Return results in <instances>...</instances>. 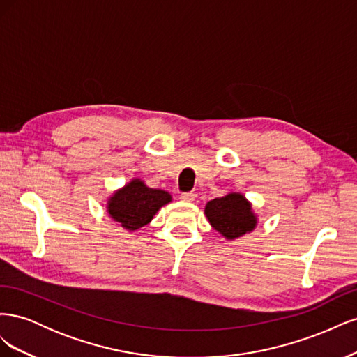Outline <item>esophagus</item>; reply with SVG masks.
I'll return each mask as SVG.
<instances>
[{"mask_svg": "<svg viewBox=\"0 0 357 357\" xmlns=\"http://www.w3.org/2000/svg\"><path fill=\"white\" fill-rule=\"evenodd\" d=\"M195 198H197V195L193 192H188V193H181L180 195V199L183 201V202H193L195 201Z\"/></svg>", "mask_w": 357, "mask_h": 357, "instance_id": "34e87169", "label": "esophagus"}]
</instances>
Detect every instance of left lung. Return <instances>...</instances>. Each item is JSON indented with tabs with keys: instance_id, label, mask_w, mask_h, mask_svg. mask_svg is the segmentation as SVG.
Wrapping results in <instances>:
<instances>
[{
	"instance_id": "left-lung-1",
	"label": "left lung",
	"mask_w": 357,
	"mask_h": 357,
	"mask_svg": "<svg viewBox=\"0 0 357 357\" xmlns=\"http://www.w3.org/2000/svg\"><path fill=\"white\" fill-rule=\"evenodd\" d=\"M205 218L225 240L234 241L250 234L259 223L253 204L241 192H229L205 204Z\"/></svg>"
}]
</instances>
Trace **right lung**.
<instances>
[{
    "label": "right lung",
    "mask_w": 357,
    "mask_h": 357,
    "mask_svg": "<svg viewBox=\"0 0 357 357\" xmlns=\"http://www.w3.org/2000/svg\"><path fill=\"white\" fill-rule=\"evenodd\" d=\"M171 201L172 197L167 190L149 188L144 180L134 177L107 198L105 208L123 229L135 232L152 222L155 214Z\"/></svg>",
    "instance_id": "add662e5"
}]
</instances>
